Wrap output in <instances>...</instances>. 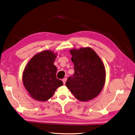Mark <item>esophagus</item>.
Returning <instances> with one entry per match:
<instances>
[{"instance_id": "esophagus-1", "label": "esophagus", "mask_w": 135, "mask_h": 135, "mask_svg": "<svg viewBox=\"0 0 135 135\" xmlns=\"http://www.w3.org/2000/svg\"><path fill=\"white\" fill-rule=\"evenodd\" d=\"M66 80H67V79H66V78H64V79H62V81H63V83H64V84H65V83H66Z\"/></svg>"}]
</instances>
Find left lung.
Instances as JSON below:
<instances>
[{
    "instance_id": "1",
    "label": "left lung",
    "mask_w": 135,
    "mask_h": 135,
    "mask_svg": "<svg viewBox=\"0 0 135 135\" xmlns=\"http://www.w3.org/2000/svg\"><path fill=\"white\" fill-rule=\"evenodd\" d=\"M70 52L75 71L73 76L68 78L66 87L79 101L92 100L99 95L105 84L104 65L90 47L72 49Z\"/></svg>"
}]
</instances>
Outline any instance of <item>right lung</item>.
Masks as SVG:
<instances>
[{
    "instance_id": "obj_1",
    "label": "right lung",
    "mask_w": 135,
    "mask_h": 135,
    "mask_svg": "<svg viewBox=\"0 0 135 135\" xmlns=\"http://www.w3.org/2000/svg\"><path fill=\"white\" fill-rule=\"evenodd\" d=\"M57 54L45 50L34 55L24 69L22 81L30 96L37 101H46L53 96L62 81L56 78L54 64Z\"/></svg>"
}]
</instances>
